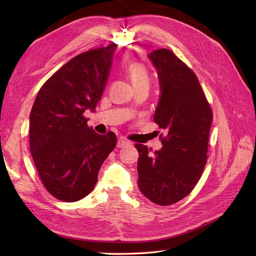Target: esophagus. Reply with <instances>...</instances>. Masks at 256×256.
<instances>
[{"instance_id": "esophagus-1", "label": "esophagus", "mask_w": 256, "mask_h": 256, "mask_svg": "<svg viewBox=\"0 0 256 256\" xmlns=\"http://www.w3.org/2000/svg\"><path fill=\"white\" fill-rule=\"evenodd\" d=\"M130 143L128 140H118V143H116V148H126Z\"/></svg>"}]
</instances>
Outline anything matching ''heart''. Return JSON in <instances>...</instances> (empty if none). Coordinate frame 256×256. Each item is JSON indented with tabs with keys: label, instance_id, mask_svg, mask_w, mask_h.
I'll return each instance as SVG.
<instances>
[{
	"label": "heart",
	"instance_id": "heart-1",
	"mask_svg": "<svg viewBox=\"0 0 256 256\" xmlns=\"http://www.w3.org/2000/svg\"><path fill=\"white\" fill-rule=\"evenodd\" d=\"M128 72H130V77H131L133 84H142V82H145V84L150 82L148 72L143 64H138V62L132 64L128 68Z\"/></svg>",
	"mask_w": 256,
	"mask_h": 256
}]
</instances>
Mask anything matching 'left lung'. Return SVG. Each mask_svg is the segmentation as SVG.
Masks as SVG:
<instances>
[{
	"label": "left lung",
	"instance_id": "obj_1",
	"mask_svg": "<svg viewBox=\"0 0 256 256\" xmlns=\"http://www.w3.org/2000/svg\"><path fill=\"white\" fill-rule=\"evenodd\" d=\"M148 57L157 70L160 90L154 122L166 136L153 155L148 146L135 144L138 184L152 202L170 206L192 192L201 177L212 112L196 74L175 54L160 48Z\"/></svg>",
	"mask_w": 256,
	"mask_h": 256
}]
</instances>
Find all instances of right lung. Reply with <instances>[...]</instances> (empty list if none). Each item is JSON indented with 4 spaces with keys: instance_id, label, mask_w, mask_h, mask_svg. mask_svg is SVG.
Masks as SVG:
<instances>
[{
    "instance_id": "right-lung-1",
    "label": "right lung",
    "mask_w": 256,
    "mask_h": 256,
    "mask_svg": "<svg viewBox=\"0 0 256 256\" xmlns=\"http://www.w3.org/2000/svg\"><path fill=\"white\" fill-rule=\"evenodd\" d=\"M116 46L70 59L46 81L32 104L30 153L45 188L59 200L74 202L88 196L116 145V134L96 133L84 116L101 99Z\"/></svg>"
}]
</instances>
